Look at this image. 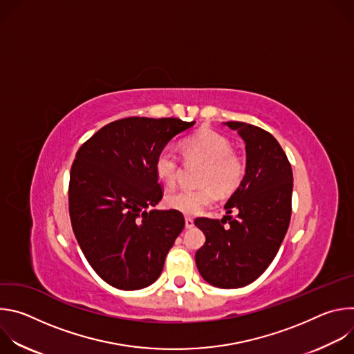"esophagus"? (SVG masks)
Returning a JSON list of instances; mask_svg holds the SVG:
<instances>
[{
  "instance_id": "34e87169",
  "label": "esophagus",
  "mask_w": 354,
  "mask_h": 354,
  "mask_svg": "<svg viewBox=\"0 0 354 354\" xmlns=\"http://www.w3.org/2000/svg\"><path fill=\"white\" fill-rule=\"evenodd\" d=\"M185 227L186 228H193L194 227V221H193L192 217H186L185 218Z\"/></svg>"
}]
</instances>
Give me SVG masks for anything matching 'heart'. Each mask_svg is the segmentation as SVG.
Returning <instances> with one entry per match:
<instances>
[{"label": "heart", "instance_id": "obj_1", "mask_svg": "<svg viewBox=\"0 0 354 354\" xmlns=\"http://www.w3.org/2000/svg\"><path fill=\"white\" fill-rule=\"evenodd\" d=\"M182 154L186 162H200L201 187L179 190L165 197V206L186 216H196L216 203L217 192L223 196L235 192L243 180L246 164L232 149L230 138L212 130L201 129L182 141ZM156 175L168 187L175 186L180 162L171 148H164L156 157Z\"/></svg>", "mask_w": 354, "mask_h": 354}]
</instances>
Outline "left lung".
Listing matches in <instances>:
<instances>
[{
	"mask_svg": "<svg viewBox=\"0 0 354 354\" xmlns=\"http://www.w3.org/2000/svg\"><path fill=\"white\" fill-rule=\"evenodd\" d=\"M227 126L246 144V172L227 201L228 216L221 221L194 220L206 235L205 245L196 252V265L212 286L238 288L268 269L284 239L291 218L292 171L269 131L243 122H227Z\"/></svg>",
	"mask_w": 354,
	"mask_h": 354,
	"instance_id": "left-lung-1",
	"label": "left lung"
}]
</instances>
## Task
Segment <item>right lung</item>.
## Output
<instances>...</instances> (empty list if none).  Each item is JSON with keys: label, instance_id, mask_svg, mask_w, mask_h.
I'll return each instance as SVG.
<instances>
[{"label": "right lung", "instance_id": "obj_1", "mask_svg": "<svg viewBox=\"0 0 354 354\" xmlns=\"http://www.w3.org/2000/svg\"><path fill=\"white\" fill-rule=\"evenodd\" d=\"M193 124L126 118L97 130L77 151L68 185L71 225L86 261L108 284L140 290L160 277L185 218L153 209L164 194L154 162Z\"/></svg>", "mask_w": 354, "mask_h": 354}]
</instances>
